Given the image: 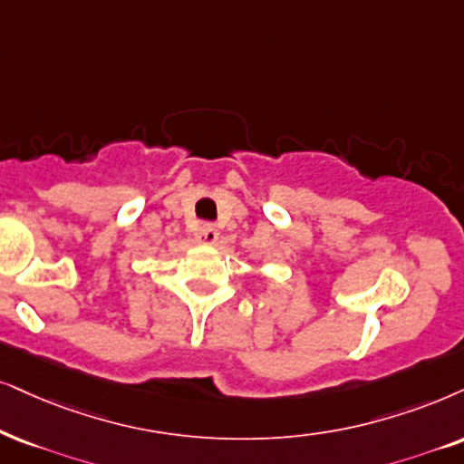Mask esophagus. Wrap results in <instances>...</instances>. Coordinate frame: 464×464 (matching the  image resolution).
<instances>
[{
	"label": "esophagus",
	"mask_w": 464,
	"mask_h": 464,
	"mask_svg": "<svg viewBox=\"0 0 464 464\" xmlns=\"http://www.w3.org/2000/svg\"><path fill=\"white\" fill-rule=\"evenodd\" d=\"M195 239H197L198 244H208V246H212V244L218 242V231H216L214 227L203 225V227H198V228H197Z\"/></svg>",
	"instance_id": "obj_1"
}]
</instances>
